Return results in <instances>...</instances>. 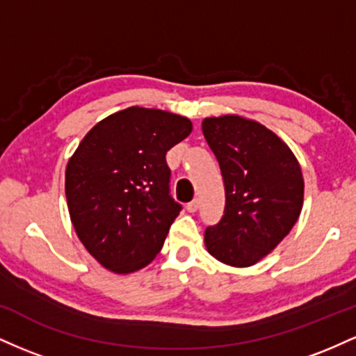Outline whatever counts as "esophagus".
<instances>
[{"label":"esophagus","instance_id":"34e87169","mask_svg":"<svg viewBox=\"0 0 356 356\" xmlns=\"http://www.w3.org/2000/svg\"><path fill=\"white\" fill-rule=\"evenodd\" d=\"M186 209L189 211V212H195V211H197V209H199V201H197V199H194V201H191L189 204H187Z\"/></svg>","mask_w":356,"mask_h":356}]
</instances>
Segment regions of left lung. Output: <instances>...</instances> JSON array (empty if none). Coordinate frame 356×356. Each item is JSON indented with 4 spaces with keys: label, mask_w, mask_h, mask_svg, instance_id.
I'll return each instance as SVG.
<instances>
[{
    "label": "left lung",
    "mask_w": 356,
    "mask_h": 356,
    "mask_svg": "<svg viewBox=\"0 0 356 356\" xmlns=\"http://www.w3.org/2000/svg\"><path fill=\"white\" fill-rule=\"evenodd\" d=\"M202 134L226 187L222 219L204 232L206 249L227 266H252L300 218L305 199L300 162L273 130L236 113L204 118Z\"/></svg>",
    "instance_id": "1"
}]
</instances>
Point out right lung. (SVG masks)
I'll list each match as a JSON object with an SVG mask.
<instances>
[{
    "instance_id": "1",
    "label": "right lung",
    "mask_w": 356,
    "mask_h": 356,
    "mask_svg": "<svg viewBox=\"0 0 356 356\" xmlns=\"http://www.w3.org/2000/svg\"><path fill=\"white\" fill-rule=\"evenodd\" d=\"M192 132L187 117L129 107L93 125L65 170L76 236L108 271L152 263L181 206L169 195L165 154Z\"/></svg>"
}]
</instances>
